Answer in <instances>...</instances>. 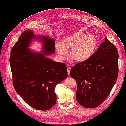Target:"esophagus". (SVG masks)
Wrapping results in <instances>:
<instances>
[{"mask_svg":"<svg viewBox=\"0 0 126 126\" xmlns=\"http://www.w3.org/2000/svg\"><path fill=\"white\" fill-rule=\"evenodd\" d=\"M70 67H67V73H68V75H69V74H70Z\"/></svg>","mask_w":126,"mask_h":126,"instance_id":"esophagus-1","label":"esophagus"}]
</instances>
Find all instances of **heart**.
I'll use <instances>...</instances> for the list:
<instances>
[{
    "instance_id": "obj_1",
    "label": "heart",
    "mask_w": 126,
    "mask_h": 126,
    "mask_svg": "<svg viewBox=\"0 0 126 126\" xmlns=\"http://www.w3.org/2000/svg\"><path fill=\"white\" fill-rule=\"evenodd\" d=\"M96 46L97 41L94 35L79 32L67 36L62 43H57L56 49L58 55L61 58L66 56L67 49H70L69 56L72 61L82 63L92 58Z\"/></svg>"
}]
</instances>
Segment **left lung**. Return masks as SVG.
<instances>
[{"instance_id":"left-lung-1","label":"left lung","mask_w":126,"mask_h":126,"mask_svg":"<svg viewBox=\"0 0 126 126\" xmlns=\"http://www.w3.org/2000/svg\"><path fill=\"white\" fill-rule=\"evenodd\" d=\"M118 53L106 37L88 61L78 63L70 75L77 82L76 99L87 108L98 107L106 100L117 79Z\"/></svg>"}]
</instances>
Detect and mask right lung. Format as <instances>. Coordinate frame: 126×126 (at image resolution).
Returning <instances> with one entry per match:
<instances>
[{"mask_svg":"<svg viewBox=\"0 0 126 126\" xmlns=\"http://www.w3.org/2000/svg\"><path fill=\"white\" fill-rule=\"evenodd\" d=\"M33 39H41L43 53L29 49ZM53 39L36 36L32 30L24 31L12 48L10 63L15 91L24 100L37 110H49L57 101L56 86L67 77L66 65L53 61L46 55L55 52Z\"/></svg>","mask_w":126,"mask_h":126,"instance_id":"add662e5","label":"right lung"}]
</instances>
